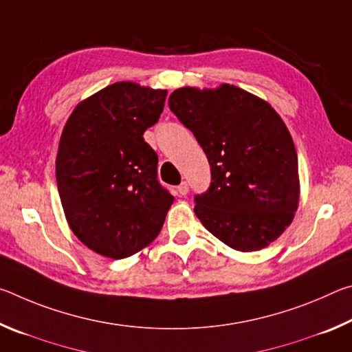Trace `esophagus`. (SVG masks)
I'll use <instances>...</instances> for the list:
<instances>
[{
    "mask_svg": "<svg viewBox=\"0 0 352 352\" xmlns=\"http://www.w3.org/2000/svg\"><path fill=\"white\" fill-rule=\"evenodd\" d=\"M177 190L180 195H186L189 192V184L186 182H183V183H180V186L177 188Z\"/></svg>",
    "mask_w": 352,
    "mask_h": 352,
    "instance_id": "obj_1",
    "label": "esophagus"
}]
</instances>
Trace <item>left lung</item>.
<instances>
[{
  "label": "left lung",
  "instance_id": "left-lung-1",
  "mask_svg": "<svg viewBox=\"0 0 352 352\" xmlns=\"http://www.w3.org/2000/svg\"><path fill=\"white\" fill-rule=\"evenodd\" d=\"M169 107L194 133L211 166V183L194 197L205 228L239 252H256L290 225L300 199L298 157L272 107L242 88H178Z\"/></svg>",
  "mask_w": 352,
  "mask_h": 352
}]
</instances>
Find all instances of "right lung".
Wrapping results in <instances>:
<instances>
[{
    "instance_id": "1",
    "label": "right lung",
    "mask_w": 352,
    "mask_h": 352,
    "mask_svg": "<svg viewBox=\"0 0 352 352\" xmlns=\"http://www.w3.org/2000/svg\"><path fill=\"white\" fill-rule=\"evenodd\" d=\"M166 90L118 82L76 107L56 160L57 188L73 233L122 259L162 231L174 201L158 182V155L142 138L158 122Z\"/></svg>"
}]
</instances>
